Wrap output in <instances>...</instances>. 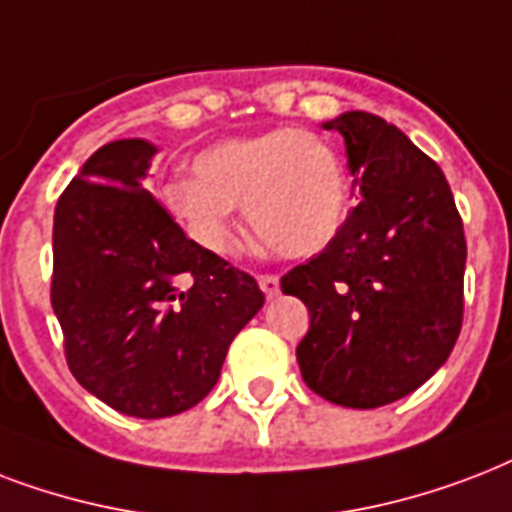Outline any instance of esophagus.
<instances>
[{"mask_svg": "<svg viewBox=\"0 0 512 512\" xmlns=\"http://www.w3.org/2000/svg\"><path fill=\"white\" fill-rule=\"evenodd\" d=\"M259 285H261V291L267 293V299H272V296H277L280 293V277L277 275H259Z\"/></svg>", "mask_w": 512, "mask_h": 512, "instance_id": "obj_1", "label": "esophagus"}]
</instances>
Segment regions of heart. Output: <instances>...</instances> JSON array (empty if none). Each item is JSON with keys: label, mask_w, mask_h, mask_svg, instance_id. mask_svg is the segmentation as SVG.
Here are the masks:
<instances>
[{"label": "heart", "mask_w": 512, "mask_h": 512, "mask_svg": "<svg viewBox=\"0 0 512 512\" xmlns=\"http://www.w3.org/2000/svg\"><path fill=\"white\" fill-rule=\"evenodd\" d=\"M162 200L205 251L227 253L235 205L269 251L301 259L326 248L350 213L342 160L312 133L269 130L227 138L194 157V178H176Z\"/></svg>", "instance_id": "1"}]
</instances>
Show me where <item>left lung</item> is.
Segmentation results:
<instances>
[{
  "instance_id": "1",
  "label": "left lung",
  "mask_w": 512,
  "mask_h": 512,
  "mask_svg": "<svg viewBox=\"0 0 512 512\" xmlns=\"http://www.w3.org/2000/svg\"><path fill=\"white\" fill-rule=\"evenodd\" d=\"M339 130L360 202L331 243L280 277L310 310L296 347L312 392L376 408L425 384L457 344L467 243L443 170L395 125L347 112Z\"/></svg>"
}]
</instances>
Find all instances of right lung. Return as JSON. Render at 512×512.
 Segmentation results:
<instances>
[{
    "label": "right lung",
    "mask_w": 512,
    "mask_h": 512,
    "mask_svg": "<svg viewBox=\"0 0 512 512\" xmlns=\"http://www.w3.org/2000/svg\"><path fill=\"white\" fill-rule=\"evenodd\" d=\"M154 152L144 138L101 146L63 189L53 221L50 301L69 371L138 419L197 406L264 307L248 272L189 240L141 186Z\"/></svg>",
    "instance_id": "1"
}]
</instances>
